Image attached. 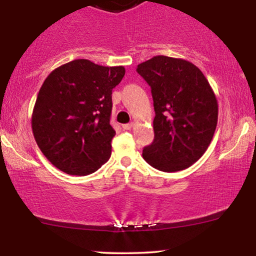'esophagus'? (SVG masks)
Here are the masks:
<instances>
[{
	"instance_id": "obj_1",
	"label": "esophagus",
	"mask_w": 256,
	"mask_h": 256,
	"mask_svg": "<svg viewBox=\"0 0 256 256\" xmlns=\"http://www.w3.org/2000/svg\"><path fill=\"white\" fill-rule=\"evenodd\" d=\"M132 126H134V122H128V124L122 125V128L124 130H130V128H132Z\"/></svg>"
}]
</instances>
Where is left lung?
I'll use <instances>...</instances> for the list:
<instances>
[{
    "mask_svg": "<svg viewBox=\"0 0 256 256\" xmlns=\"http://www.w3.org/2000/svg\"><path fill=\"white\" fill-rule=\"evenodd\" d=\"M136 71L152 89L154 140L143 158L164 172L195 164L212 142L218 122V102L200 68L183 58L158 55Z\"/></svg>",
    "mask_w": 256,
    "mask_h": 256,
    "instance_id": "left-lung-1",
    "label": "left lung"
}]
</instances>
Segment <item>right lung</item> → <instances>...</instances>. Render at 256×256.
<instances>
[{
  "label": "right lung",
  "mask_w": 256,
  "mask_h": 256,
  "mask_svg": "<svg viewBox=\"0 0 256 256\" xmlns=\"http://www.w3.org/2000/svg\"><path fill=\"white\" fill-rule=\"evenodd\" d=\"M124 76L122 66L104 67L79 58L46 77L31 124L37 146L56 168L86 176L107 162L116 134L110 122L112 90Z\"/></svg>",
  "instance_id": "right-lung-1"
}]
</instances>
